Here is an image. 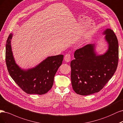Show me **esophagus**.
I'll use <instances>...</instances> for the list:
<instances>
[{
	"mask_svg": "<svg viewBox=\"0 0 123 123\" xmlns=\"http://www.w3.org/2000/svg\"><path fill=\"white\" fill-rule=\"evenodd\" d=\"M64 60L66 62H69L71 60V57L70 55L69 54H66L65 56H64Z\"/></svg>",
	"mask_w": 123,
	"mask_h": 123,
	"instance_id": "obj_1",
	"label": "esophagus"
}]
</instances>
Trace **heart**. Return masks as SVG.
<instances>
[{"label":"heart","mask_w":123,"mask_h":123,"mask_svg":"<svg viewBox=\"0 0 123 123\" xmlns=\"http://www.w3.org/2000/svg\"><path fill=\"white\" fill-rule=\"evenodd\" d=\"M85 42V40H82L80 42H79V45H82L83 44H84Z\"/></svg>","instance_id":"1"}]
</instances>
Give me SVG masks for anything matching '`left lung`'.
Listing matches in <instances>:
<instances>
[{
  "label": "left lung",
  "instance_id": "1",
  "mask_svg": "<svg viewBox=\"0 0 123 123\" xmlns=\"http://www.w3.org/2000/svg\"><path fill=\"white\" fill-rule=\"evenodd\" d=\"M103 35L107 49L103 54L96 50L97 43L76 50L70 62L71 81L77 94L86 96L100 91L116 72L118 61V44L114 31L106 29Z\"/></svg>",
  "mask_w": 123,
  "mask_h": 123
}]
</instances>
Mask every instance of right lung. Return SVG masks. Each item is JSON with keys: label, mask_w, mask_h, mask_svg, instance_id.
<instances>
[{"label": "right lung", "mask_w": 123, "mask_h": 123, "mask_svg": "<svg viewBox=\"0 0 123 123\" xmlns=\"http://www.w3.org/2000/svg\"><path fill=\"white\" fill-rule=\"evenodd\" d=\"M13 35V33L9 35L6 46V61L10 76L27 93H47L52 87L55 75L62 64L64 56H49L33 67L22 68L14 57L11 46Z\"/></svg>", "instance_id": "1"}]
</instances>
